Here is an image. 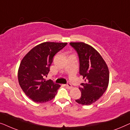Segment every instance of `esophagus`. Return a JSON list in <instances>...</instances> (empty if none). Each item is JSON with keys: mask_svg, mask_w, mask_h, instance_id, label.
Masks as SVG:
<instances>
[{"mask_svg": "<svg viewBox=\"0 0 130 130\" xmlns=\"http://www.w3.org/2000/svg\"><path fill=\"white\" fill-rule=\"evenodd\" d=\"M66 87L67 89H72V85L70 84V83H68V84L66 85Z\"/></svg>", "mask_w": 130, "mask_h": 130, "instance_id": "obj_1", "label": "esophagus"}]
</instances>
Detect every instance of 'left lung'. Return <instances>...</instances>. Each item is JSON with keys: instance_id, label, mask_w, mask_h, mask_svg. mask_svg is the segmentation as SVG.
Wrapping results in <instances>:
<instances>
[{"instance_id": "left-lung-1", "label": "left lung", "mask_w": 130, "mask_h": 130, "mask_svg": "<svg viewBox=\"0 0 130 130\" xmlns=\"http://www.w3.org/2000/svg\"><path fill=\"white\" fill-rule=\"evenodd\" d=\"M79 58L80 74L85 83L79 87L82 96L76 102L89 105L103 95L109 84V69L101 54L91 45L83 42H70Z\"/></svg>"}]
</instances>
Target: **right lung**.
I'll list each match as a JSON object with an SVG mask.
<instances>
[{
  "label": "right lung",
  "mask_w": 130,
  "mask_h": 130,
  "mask_svg": "<svg viewBox=\"0 0 130 130\" xmlns=\"http://www.w3.org/2000/svg\"><path fill=\"white\" fill-rule=\"evenodd\" d=\"M67 42H45L32 48L19 65V84L25 95L37 103L50 101L56 96L60 85L52 80H46L53 58Z\"/></svg>",
  "instance_id": "1"
}]
</instances>
